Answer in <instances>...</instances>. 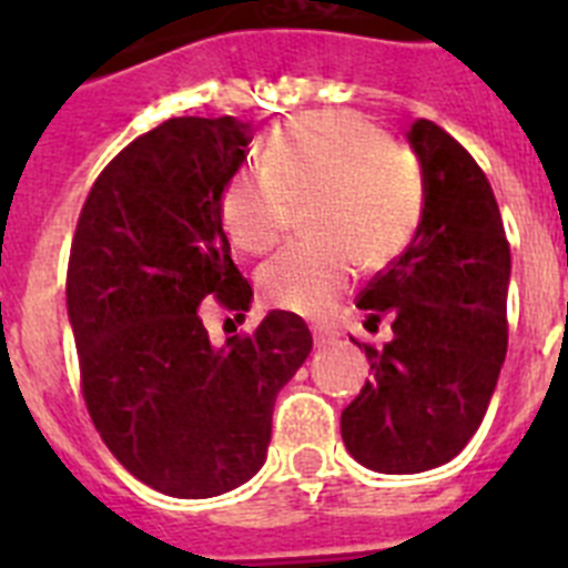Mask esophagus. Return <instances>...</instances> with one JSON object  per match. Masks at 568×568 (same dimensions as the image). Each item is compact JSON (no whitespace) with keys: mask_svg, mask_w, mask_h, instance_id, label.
Wrapping results in <instances>:
<instances>
[{"mask_svg":"<svg viewBox=\"0 0 568 568\" xmlns=\"http://www.w3.org/2000/svg\"><path fill=\"white\" fill-rule=\"evenodd\" d=\"M313 338H315V346H329V344H335V341H338V329L324 327V324H315Z\"/></svg>","mask_w":568,"mask_h":568,"instance_id":"34e87169","label":"esophagus"}]
</instances>
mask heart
I'll list each match as a JSON object with an SVG mask.
<instances>
[{
	"label": "heart",
	"instance_id": "b5f03b06",
	"mask_svg": "<svg viewBox=\"0 0 568 568\" xmlns=\"http://www.w3.org/2000/svg\"><path fill=\"white\" fill-rule=\"evenodd\" d=\"M307 202L313 239L267 261L258 284L273 307L321 318L358 264L386 267L413 241L426 202L424 168L366 115H298L273 133L267 164H247L230 179L224 230L235 247L261 255L284 239L295 204Z\"/></svg>",
	"mask_w": 568,
	"mask_h": 568
}]
</instances>
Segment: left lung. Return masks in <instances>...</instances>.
I'll use <instances>...</instances> for the list:
<instances>
[{
    "mask_svg": "<svg viewBox=\"0 0 568 568\" xmlns=\"http://www.w3.org/2000/svg\"><path fill=\"white\" fill-rule=\"evenodd\" d=\"M409 144L426 202L409 247L358 295L369 321L393 315L395 338L364 346L373 378L341 413L361 466L415 475L453 460L478 433L506 358L511 258L500 210L478 162L435 122Z\"/></svg>",
    "mask_w": 568,
    "mask_h": 568,
    "instance_id": "8db88e82",
    "label": "left lung"
}]
</instances>
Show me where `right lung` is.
I'll list each match as a JSON object with an SVG mask.
<instances>
[{"instance_id": "obj_1", "label": "right lung", "mask_w": 568, "mask_h": 568, "mask_svg": "<svg viewBox=\"0 0 568 568\" xmlns=\"http://www.w3.org/2000/svg\"><path fill=\"white\" fill-rule=\"evenodd\" d=\"M250 139L233 115H182L139 135L99 173L70 244L68 318L90 418L130 475L173 498L253 478L275 395L313 349L284 310L222 349L202 324L210 298L241 318L253 301L222 227Z\"/></svg>"}]
</instances>
